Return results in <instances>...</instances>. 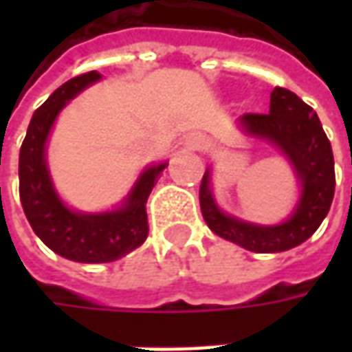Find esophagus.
<instances>
[{"label":"esophagus","mask_w":352,"mask_h":352,"mask_svg":"<svg viewBox=\"0 0 352 352\" xmlns=\"http://www.w3.org/2000/svg\"><path fill=\"white\" fill-rule=\"evenodd\" d=\"M188 144H190V148H194V151H199V148L206 146V142H204L201 137H192V139L188 141Z\"/></svg>","instance_id":"34e87169"}]
</instances>
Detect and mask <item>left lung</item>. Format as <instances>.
<instances>
[{
    "instance_id": "1",
    "label": "left lung",
    "mask_w": 352,
    "mask_h": 352,
    "mask_svg": "<svg viewBox=\"0 0 352 352\" xmlns=\"http://www.w3.org/2000/svg\"><path fill=\"white\" fill-rule=\"evenodd\" d=\"M250 137L276 144L288 156L302 184V196L290 219L280 225H254L225 215L217 208L206 170L199 186V206L215 235L252 252H282L302 245L318 231L331 208L335 194V162L331 142L318 113L294 91L274 88L268 113H245L239 119Z\"/></svg>"
}]
</instances>
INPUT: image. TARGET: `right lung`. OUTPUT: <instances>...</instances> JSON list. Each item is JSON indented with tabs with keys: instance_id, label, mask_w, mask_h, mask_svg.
<instances>
[{
	"instance_id": "right-lung-1",
	"label": "right lung",
	"mask_w": 352,
	"mask_h": 352,
	"mask_svg": "<svg viewBox=\"0 0 352 352\" xmlns=\"http://www.w3.org/2000/svg\"><path fill=\"white\" fill-rule=\"evenodd\" d=\"M102 74L96 70L62 84L33 113L19 153V197L36 236L68 261L86 264L113 263L141 247L148 235L146 199L166 162L142 172L119 210L78 213L56 194L47 168V139L60 109Z\"/></svg>"
}]
</instances>
